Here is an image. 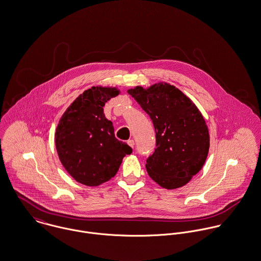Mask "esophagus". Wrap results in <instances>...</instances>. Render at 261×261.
<instances>
[{"label":"esophagus","instance_id":"obj_1","mask_svg":"<svg viewBox=\"0 0 261 261\" xmlns=\"http://www.w3.org/2000/svg\"><path fill=\"white\" fill-rule=\"evenodd\" d=\"M127 143H128V145H129L131 148H134V145H135L134 140H132V139H131V140H128V142H127Z\"/></svg>","mask_w":261,"mask_h":261}]
</instances>
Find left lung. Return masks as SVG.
<instances>
[{
	"instance_id": "obj_1",
	"label": "left lung",
	"mask_w": 261,
	"mask_h": 261,
	"mask_svg": "<svg viewBox=\"0 0 261 261\" xmlns=\"http://www.w3.org/2000/svg\"><path fill=\"white\" fill-rule=\"evenodd\" d=\"M128 93L151 118L156 148L146 160L149 176L160 186L175 189L200 171L209 150L208 128L201 113L179 89L159 83L137 86Z\"/></svg>"
}]
</instances>
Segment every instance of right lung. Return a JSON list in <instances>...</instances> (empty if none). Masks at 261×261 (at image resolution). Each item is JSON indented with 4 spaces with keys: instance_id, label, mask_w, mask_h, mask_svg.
<instances>
[{
    "instance_id": "1",
    "label": "right lung",
    "mask_w": 261,
    "mask_h": 261,
    "mask_svg": "<svg viewBox=\"0 0 261 261\" xmlns=\"http://www.w3.org/2000/svg\"><path fill=\"white\" fill-rule=\"evenodd\" d=\"M116 88L92 87L66 110L56 130L59 158L69 174L87 186H98L116 175L132 148L119 141L111 121L103 112L105 103L116 97Z\"/></svg>"
}]
</instances>
